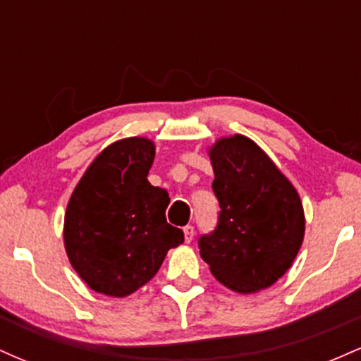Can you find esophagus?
Returning a JSON list of instances; mask_svg holds the SVG:
<instances>
[{
	"label": "esophagus",
	"mask_w": 361,
	"mask_h": 361,
	"mask_svg": "<svg viewBox=\"0 0 361 361\" xmlns=\"http://www.w3.org/2000/svg\"><path fill=\"white\" fill-rule=\"evenodd\" d=\"M183 233H185V241L186 243H192L193 235H195V227L193 226H185L183 227Z\"/></svg>",
	"instance_id": "34e87169"
}]
</instances>
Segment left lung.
<instances>
[{
    "label": "left lung",
    "mask_w": 361,
    "mask_h": 361,
    "mask_svg": "<svg viewBox=\"0 0 361 361\" xmlns=\"http://www.w3.org/2000/svg\"><path fill=\"white\" fill-rule=\"evenodd\" d=\"M217 224L198 238L200 256L226 287L251 293L275 283L304 239L299 193L271 159L244 135L221 139L210 151Z\"/></svg>",
    "instance_id": "left-lung-1"
}]
</instances>
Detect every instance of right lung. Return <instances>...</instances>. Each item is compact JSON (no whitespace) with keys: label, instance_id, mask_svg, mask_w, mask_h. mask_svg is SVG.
Segmentation results:
<instances>
[{"label":"right lung","instance_id":"add662e5","mask_svg":"<svg viewBox=\"0 0 361 361\" xmlns=\"http://www.w3.org/2000/svg\"><path fill=\"white\" fill-rule=\"evenodd\" d=\"M154 144L130 137L91 163L64 219L69 261L94 292L126 297L147 283L166 252L185 241L166 221L168 192L147 181Z\"/></svg>","mask_w":361,"mask_h":361}]
</instances>
